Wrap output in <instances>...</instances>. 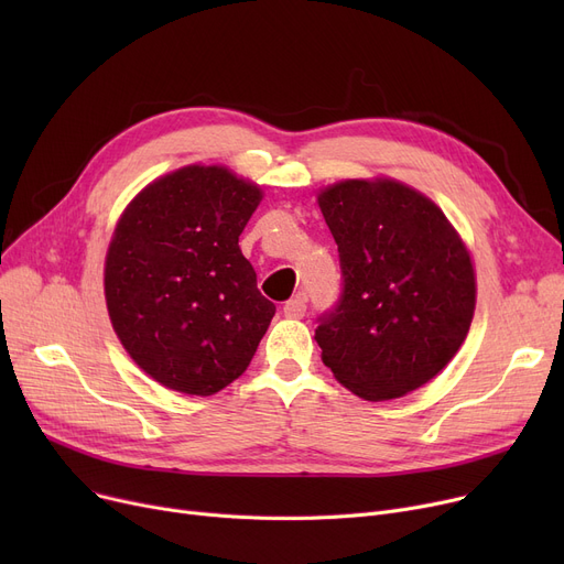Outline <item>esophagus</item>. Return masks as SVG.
Listing matches in <instances>:
<instances>
[{"instance_id":"obj_1","label":"esophagus","mask_w":564,"mask_h":564,"mask_svg":"<svg viewBox=\"0 0 564 564\" xmlns=\"http://www.w3.org/2000/svg\"><path fill=\"white\" fill-rule=\"evenodd\" d=\"M283 313H285V317H292V319L304 317L306 315V294H297V297H292L290 302H285Z\"/></svg>"}]
</instances>
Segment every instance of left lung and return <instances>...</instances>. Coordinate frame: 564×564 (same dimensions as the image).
<instances>
[{"label":"left lung","mask_w":564,"mask_h":564,"mask_svg":"<svg viewBox=\"0 0 564 564\" xmlns=\"http://www.w3.org/2000/svg\"><path fill=\"white\" fill-rule=\"evenodd\" d=\"M343 288L317 317L322 361L381 402L416 391L462 347L476 311L470 256L438 207L393 181H345L319 196Z\"/></svg>","instance_id":"1"}]
</instances>
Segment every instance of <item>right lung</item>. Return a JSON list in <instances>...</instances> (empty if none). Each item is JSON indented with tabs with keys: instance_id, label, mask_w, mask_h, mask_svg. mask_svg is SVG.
I'll return each mask as SVG.
<instances>
[{
	"instance_id": "1",
	"label": "right lung",
	"mask_w": 564,
	"mask_h": 564,
	"mask_svg": "<svg viewBox=\"0 0 564 564\" xmlns=\"http://www.w3.org/2000/svg\"><path fill=\"white\" fill-rule=\"evenodd\" d=\"M262 194L221 166L148 185L113 230L105 297L116 336L162 387L213 395L240 377L276 313L240 235Z\"/></svg>"
}]
</instances>
